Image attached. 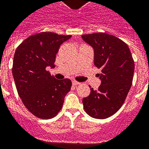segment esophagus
Wrapping results in <instances>:
<instances>
[{
	"label": "esophagus",
	"mask_w": 149,
	"mask_h": 149,
	"mask_svg": "<svg viewBox=\"0 0 149 149\" xmlns=\"http://www.w3.org/2000/svg\"><path fill=\"white\" fill-rule=\"evenodd\" d=\"M72 83H73V85H79L80 82H77V81H76V80H73V81H72Z\"/></svg>",
	"instance_id": "1"
}]
</instances>
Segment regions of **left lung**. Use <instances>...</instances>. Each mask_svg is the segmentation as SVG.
<instances>
[{
  "mask_svg": "<svg viewBox=\"0 0 149 149\" xmlns=\"http://www.w3.org/2000/svg\"><path fill=\"white\" fill-rule=\"evenodd\" d=\"M94 49V65L100 69L101 85L91 88L89 96L83 98V108L91 117L104 119L116 113L125 103L132 85L134 61L124 41L107 33L82 36Z\"/></svg>",
  "mask_w": 149,
  "mask_h": 149,
  "instance_id": "left-lung-1",
  "label": "left lung"
}]
</instances>
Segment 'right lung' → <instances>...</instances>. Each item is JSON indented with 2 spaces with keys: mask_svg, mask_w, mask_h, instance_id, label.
I'll return each mask as SVG.
<instances>
[{
  "mask_svg": "<svg viewBox=\"0 0 149 149\" xmlns=\"http://www.w3.org/2000/svg\"><path fill=\"white\" fill-rule=\"evenodd\" d=\"M71 37L41 32L25 39L15 50L12 68L15 87L24 107L39 118L56 116L70 91V79H55L46 68L55 67L59 47Z\"/></svg>",
  "mask_w": 149,
  "mask_h": 149,
  "instance_id": "right-lung-1",
  "label": "right lung"
}]
</instances>
